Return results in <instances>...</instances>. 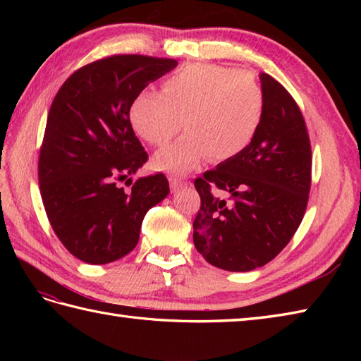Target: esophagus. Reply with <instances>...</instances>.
<instances>
[{"mask_svg": "<svg viewBox=\"0 0 361 361\" xmlns=\"http://www.w3.org/2000/svg\"><path fill=\"white\" fill-rule=\"evenodd\" d=\"M169 183H171V189L172 190H178V189H181V188H185L188 183L183 180V178H178V176H173V175H171L169 176Z\"/></svg>", "mask_w": 361, "mask_h": 361, "instance_id": "esophagus-1", "label": "esophagus"}]
</instances>
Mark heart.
<instances>
[{"mask_svg":"<svg viewBox=\"0 0 361 361\" xmlns=\"http://www.w3.org/2000/svg\"><path fill=\"white\" fill-rule=\"evenodd\" d=\"M264 118V94L255 79L234 68L190 63L163 82L161 93L144 90L130 105V122L144 141L163 145L153 157L159 171L186 173L208 155L231 159L255 140Z\"/></svg>","mask_w":361,"mask_h":361,"instance_id":"b5f03b06","label":"heart"}]
</instances>
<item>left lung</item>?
<instances>
[{
  "label": "left lung",
  "mask_w": 361,
  "mask_h": 361,
  "mask_svg": "<svg viewBox=\"0 0 361 361\" xmlns=\"http://www.w3.org/2000/svg\"><path fill=\"white\" fill-rule=\"evenodd\" d=\"M259 79L264 118L255 140L194 183L202 198L194 245L226 271L256 270L278 256L301 225L310 192L312 150L301 110L271 75ZM211 187L228 200L214 197Z\"/></svg>",
  "instance_id": "8db88e82"
}]
</instances>
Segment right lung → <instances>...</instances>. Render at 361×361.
Returning a JSON list of instances; mask_svg holds the SVG:
<instances>
[{
  "mask_svg": "<svg viewBox=\"0 0 361 361\" xmlns=\"http://www.w3.org/2000/svg\"><path fill=\"white\" fill-rule=\"evenodd\" d=\"M178 65L173 59L113 56L80 68L59 90L38 159L40 194L54 233L87 264L132 251L145 214L169 195L163 173L132 175L147 153L130 124L137 93Z\"/></svg>",
  "mask_w": 361,
  "mask_h": 361,
  "instance_id": "add662e5",
  "label": "right lung"
}]
</instances>
